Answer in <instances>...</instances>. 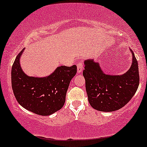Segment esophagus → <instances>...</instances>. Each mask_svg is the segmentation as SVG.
<instances>
[{
  "instance_id": "1",
  "label": "esophagus",
  "mask_w": 147,
  "mask_h": 147,
  "mask_svg": "<svg viewBox=\"0 0 147 147\" xmlns=\"http://www.w3.org/2000/svg\"><path fill=\"white\" fill-rule=\"evenodd\" d=\"M83 64H84V62H83V60L79 61V62L78 63V74H80L82 72L83 69Z\"/></svg>"
}]
</instances>
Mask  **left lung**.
I'll use <instances>...</instances> for the list:
<instances>
[{"mask_svg": "<svg viewBox=\"0 0 147 147\" xmlns=\"http://www.w3.org/2000/svg\"><path fill=\"white\" fill-rule=\"evenodd\" d=\"M133 61L129 69L123 75H107L98 63L85 61L83 75L88 100L91 107L102 112H113L123 107L137 91L139 84L138 62L131 51Z\"/></svg>", "mask_w": 147, "mask_h": 147, "instance_id": "1", "label": "left lung"}]
</instances>
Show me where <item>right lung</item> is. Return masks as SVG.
Wrapping results in <instances>:
<instances>
[{"instance_id":"right-lung-1","label":"right lung","mask_w":147,"mask_h":147,"mask_svg":"<svg viewBox=\"0 0 147 147\" xmlns=\"http://www.w3.org/2000/svg\"><path fill=\"white\" fill-rule=\"evenodd\" d=\"M24 49L18 55L11 72L14 96L22 107L40 116L53 114L63 107L71 79L77 73V66H61L48 77L27 76L22 69L20 58Z\"/></svg>"}]
</instances>
